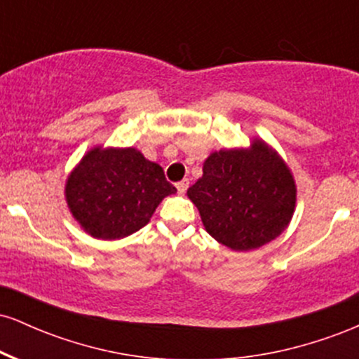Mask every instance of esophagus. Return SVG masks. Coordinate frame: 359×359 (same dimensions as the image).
I'll return each instance as SVG.
<instances>
[{
  "mask_svg": "<svg viewBox=\"0 0 359 359\" xmlns=\"http://www.w3.org/2000/svg\"><path fill=\"white\" fill-rule=\"evenodd\" d=\"M175 187H177V191H179L180 194H184V192L189 189V180H187V179L180 180V182L175 184Z\"/></svg>",
  "mask_w": 359,
  "mask_h": 359,
  "instance_id": "1",
  "label": "esophagus"
}]
</instances>
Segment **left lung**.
<instances>
[{"label":"left lung","instance_id":"1","mask_svg":"<svg viewBox=\"0 0 359 359\" xmlns=\"http://www.w3.org/2000/svg\"><path fill=\"white\" fill-rule=\"evenodd\" d=\"M295 182L265 142L248 150L214 151L189 199L216 241L234 251L259 248L287 228L295 209Z\"/></svg>","mask_w":359,"mask_h":359}]
</instances>
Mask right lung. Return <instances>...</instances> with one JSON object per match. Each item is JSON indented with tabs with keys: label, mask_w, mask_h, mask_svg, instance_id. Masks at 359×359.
Returning a JSON list of instances; mask_svg holds the SVG:
<instances>
[{
	"label": "right lung",
	"mask_w": 359,
	"mask_h": 359,
	"mask_svg": "<svg viewBox=\"0 0 359 359\" xmlns=\"http://www.w3.org/2000/svg\"><path fill=\"white\" fill-rule=\"evenodd\" d=\"M175 192L162 167L135 148H93L65 184L72 216L100 240H119L142 229L163 197Z\"/></svg>",
	"instance_id": "add662e5"
}]
</instances>
